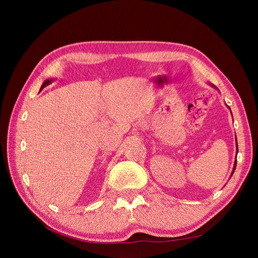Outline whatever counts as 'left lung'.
<instances>
[{"instance_id":"1","label":"left lung","mask_w":258,"mask_h":258,"mask_svg":"<svg viewBox=\"0 0 258 258\" xmlns=\"http://www.w3.org/2000/svg\"><path fill=\"white\" fill-rule=\"evenodd\" d=\"M237 150H238V147H237ZM238 152V151H237ZM236 167H237V160L235 161V166H233V171H232V174H233V172H235V170H236Z\"/></svg>"}]
</instances>
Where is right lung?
Segmentation results:
<instances>
[{"label": "right lung", "mask_w": 258, "mask_h": 258, "mask_svg": "<svg viewBox=\"0 0 258 258\" xmlns=\"http://www.w3.org/2000/svg\"><path fill=\"white\" fill-rule=\"evenodd\" d=\"M51 83V81L50 80H46V81H44V83L42 84V86H41V89H43L45 86H47L48 84H50Z\"/></svg>", "instance_id": "obj_1"}]
</instances>
